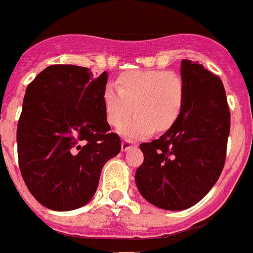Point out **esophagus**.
Returning <instances> with one entry per match:
<instances>
[{"label":"esophagus","mask_w":253,"mask_h":253,"mask_svg":"<svg viewBox=\"0 0 253 253\" xmlns=\"http://www.w3.org/2000/svg\"><path fill=\"white\" fill-rule=\"evenodd\" d=\"M135 146V143L133 141H128V139H125V141L122 142V150L123 151H128V150L133 149Z\"/></svg>","instance_id":"esophagus-1"}]
</instances>
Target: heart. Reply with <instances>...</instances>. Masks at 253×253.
Returning <instances> with one entry per match:
<instances>
[{
  "instance_id": "obj_1",
  "label": "heart",
  "mask_w": 253,
  "mask_h": 253,
  "mask_svg": "<svg viewBox=\"0 0 253 253\" xmlns=\"http://www.w3.org/2000/svg\"><path fill=\"white\" fill-rule=\"evenodd\" d=\"M183 83L174 72L134 70L120 75L116 86L102 91L106 122L119 126L134 110L137 114L119 129L124 137L141 138L166 130L176 122L183 104Z\"/></svg>"
}]
</instances>
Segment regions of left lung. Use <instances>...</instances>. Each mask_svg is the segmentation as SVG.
<instances>
[{
	"label": "left lung",
	"mask_w": 253,
	"mask_h": 253,
	"mask_svg": "<svg viewBox=\"0 0 253 253\" xmlns=\"http://www.w3.org/2000/svg\"><path fill=\"white\" fill-rule=\"evenodd\" d=\"M181 114L159 139L142 143L135 185L147 202L168 211L187 210L208 194L226 158L230 111L222 81L202 64L181 62Z\"/></svg>",
	"instance_id": "obj_1"
}]
</instances>
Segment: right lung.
<instances>
[{"mask_svg":"<svg viewBox=\"0 0 253 253\" xmlns=\"http://www.w3.org/2000/svg\"><path fill=\"white\" fill-rule=\"evenodd\" d=\"M107 72L54 64L27 86L16 129L19 168L29 193L53 211L85 206L106 162L122 150L110 133L102 91Z\"/></svg>","mask_w":253,"mask_h":253,"instance_id":"add662e5","label":"right lung"}]
</instances>
